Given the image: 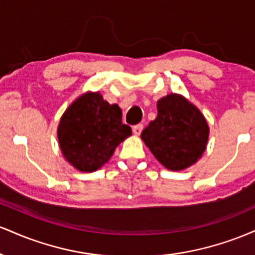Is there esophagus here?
Segmentation results:
<instances>
[{
	"mask_svg": "<svg viewBox=\"0 0 255 255\" xmlns=\"http://www.w3.org/2000/svg\"><path fill=\"white\" fill-rule=\"evenodd\" d=\"M142 128H144V125H141V124L134 126V127H133L134 135H140V134H141V131H142Z\"/></svg>",
	"mask_w": 255,
	"mask_h": 255,
	"instance_id": "esophagus-1",
	"label": "esophagus"
}]
</instances>
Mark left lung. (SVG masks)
Wrapping results in <instances>:
<instances>
[{
	"label": "left lung",
	"instance_id": "left-lung-1",
	"mask_svg": "<svg viewBox=\"0 0 255 255\" xmlns=\"http://www.w3.org/2000/svg\"><path fill=\"white\" fill-rule=\"evenodd\" d=\"M157 110V118L141 133L152 154L172 171L197 163L206 148L210 131L200 110L176 93L160 98Z\"/></svg>",
	"mask_w": 255,
	"mask_h": 255
}]
</instances>
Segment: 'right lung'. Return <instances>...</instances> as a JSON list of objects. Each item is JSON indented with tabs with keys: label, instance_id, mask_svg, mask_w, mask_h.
Masks as SVG:
<instances>
[{
	"label": "right lung",
	"instance_id": "1",
	"mask_svg": "<svg viewBox=\"0 0 255 255\" xmlns=\"http://www.w3.org/2000/svg\"><path fill=\"white\" fill-rule=\"evenodd\" d=\"M131 135L122 124L118 104H109L99 92H86L64 111L57 128L58 142L67 162L78 170L102 168L122 141Z\"/></svg>",
	"mask_w": 255,
	"mask_h": 255
}]
</instances>
